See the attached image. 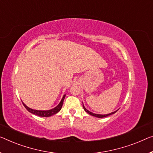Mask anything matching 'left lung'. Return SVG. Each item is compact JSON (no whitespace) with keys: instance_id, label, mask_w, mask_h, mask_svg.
Returning <instances> with one entry per match:
<instances>
[{"instance_id":"1","label":"left lung","mask_w":153,"mask_h":153,"mask_svg":"<svg viewBox=\"0 0 153 153\" xmlns=\"http://www.w3.org/2000/svg\"><path fill=\"white\" fill-rule=\"evenodd\" d=\"M83 108H84V111H85L86 113H88V114H89V115H92V116H94V117H98V118H102V117H107V116H109V115H113V114L117 112V111H114V112H113V113H111L106 114V115H100V114H95V113H92V112H91V111H88L87 109H86V108H85V107H84V104H83Z\"/></svg>"}]
</instances>
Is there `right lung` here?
<instances>
[{
    "label": "right lung",
    "mask_w": 153,
    "mask_h": 153,
    "mask_svg": "<svg viewBox=\"0 0 153 153\" xmlns=\"http://www.w3.org/2000/svg\"><path fill=\"white\" fill-rule=\"evenodd\" d=\"M65 96H66V95H63L62 100H61L60 102L58 104V106H56V107H55V108H52V109H50V110H48V111L34 110V109L29 108V107L26 106V104H25L22 102V104H23L24 106L26 108L27 110L29 112H30L31 113L34 114V115H36L40 116V117H50V116L53 115H55V114H56L57 113H58L59 111L61 110V108H62V104H63L64 100H65Z\"/></svg>",
    "instance_id": "obj_1"
}]
</instances>
